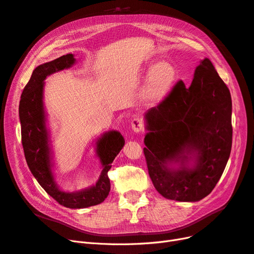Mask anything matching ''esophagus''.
Returning a JSON list of instances; mask_svg holds the SVG:
<instances>
[{"label":"esophagus","mask_w":254,"mask_h":254,"mask_svg":"<svg viewBox=\"0 0 254 254\" xmlns=\"http://www.w3.org/2000/svg\"><path fill=\"white\" fill-rule=\"evenodd\" d=\"M131 128L134 132L140 133V132H144L145 130V125L144 122L141 119H133L131 121Z\"/></svg>","instance_id":"esophagus-1"}]
</instances>
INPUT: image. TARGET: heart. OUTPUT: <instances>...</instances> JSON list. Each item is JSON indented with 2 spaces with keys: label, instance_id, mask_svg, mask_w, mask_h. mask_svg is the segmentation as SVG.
Here are the masks:
<instances>
[{
  "label": "heart",
  "instance_id": "heart-1",
  "mask_svg": "<svg viewBox=\"0 0 254 254\" xmlns=\"http://www.w3.org/2000/svg\"><path fill=\"white\" fill-rule=\"evenodd\" d=\"M150 74L147 97L151 102H157L162 99L172 87L176 80V71L173 65L167 63H159L148 66Z\"/></svg>",
  "mask_w": 254,
  "mask_h": 254
}]
</instances>
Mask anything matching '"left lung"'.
Masks as SVG:
<instances>
[{
  "instance_id": "left-lung-1",
  "label": "left lung",
  "mask_w": 254,
  "mask_h": 254,
  "mask_svg": "<svg viewBox=\"0 0 254 254\" xmlns=\"http://www.w3.org/2000/svg\"><path fill=\"white\" fill-rule=\"evenodd\" d=\"M232 101L210 59H203L187 87L177 82L162 102L145 114L143 151L153 187L177 201L209 195L225 171L232 147ZM195 159L194 167L187 163ZM173 162L181 163L177 170Z\"/></svg>"
}]
</instances>
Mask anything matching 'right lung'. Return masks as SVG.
I'll return each instance as SVG.
<instances>
[{
    "instance_id": "obj_1",
    "label": "right lung",
    "mask_w": 254,
    "mask_h": 254,
    "mask_svg": "<svg viewBox=\"0 0 254 254\" xmlns=\"http://www.w3.org/2000/svg\"><path fill=\"white\" fill-rule=\"evenodd\" d=\"M74 63L75 59L72 54H66L51 63L37 66L22 92L19 117L25 160L37 181L61 205L70 209H82L99 204L108 196L110 191L108 172L114 158L119 155L124 146L125 141L118 131L106 132L97 141V156L101 159L104 168L94 187L77 193H64L57 188L51 170L49 134L45 127V114L42 102L43 80L48 75L70 67Z\"/></svg>"
}]
</instances>
